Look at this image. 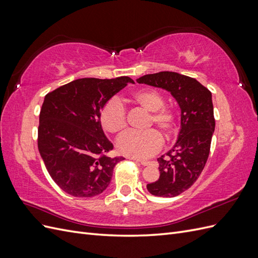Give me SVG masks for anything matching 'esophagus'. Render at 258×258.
<instances>
[{"mask_svg":"<svg viewBox=\"0 0 258 258\" xmlns=\"http://www.w3.org/2000/svg\"><path fill=\"white\" fill-rule=\"evenodd\" d=\"M134 160H135V161H138V162H140V163H141L142 166H147L148 163H150V161H146V160H138V159H134Z\"/></svg>","mask_w":258,"mask_h":258,"instance_id":"esophagus-1","label":"esophagus"}]
</instances>
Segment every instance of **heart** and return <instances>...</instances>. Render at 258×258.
Here are the masks:
<instances>
[{"instance_id":"obj_1","label":"heart","mask_w":258,"mask_h":258,"mask_svg":"<svg viewBox=\"0 0 258 258\" xmlns=\"http://www.w3.org/2000/svg\"><path fill=\"white\" fill-rule=\"evenodd\" d=\"M131 102L150 112L147 126H155L166 138H171L177 131L176 113L165 104L160 92L155 89H141L130 98ZM100 122L110 134H120L127 126L126 108L119 100L111 99L100 111ZM117 150L128 157L146 159L160 151L162 138L155 129L146 131H129L117 140Z\"/></svg>"}]
</instances>
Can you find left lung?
<instances>
[{
  "mask_svg": "<svg viewBox=\"0 0 258 258\" xmlns=\"http://www.w3.org/2000/svg\"><path fill=\"white\" fill-rule=\"evenodd\" d=\"M137 82L168 90L181 107L177 141L157 159L159 178L146 186L154 196H178L197 181L209 157L215 128L212 93L192 77L169 71L147 74Z\"/></svg>",
  "mask_w": 258,
  "mask_h": 258,
  "instance_id": "left-lung-1",
  "label": "left lung"
}]
</instances>
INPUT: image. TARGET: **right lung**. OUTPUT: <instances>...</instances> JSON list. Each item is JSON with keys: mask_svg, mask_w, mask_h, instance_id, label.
Segmentation results:
<instances>
[{"mask_svg": "<svg viewBox=\"0 0 258 258\" xmlns=\"http://www.w3.org/2000/svg\"><path fill=\"white\" fill-rule=\"evenodd\" d=\"M129 83L130 77L80 79L45 96L40 113L37 146L49 175L74 197H95L110 184L114 167L123 157L113 150L100 122L102 106Z\"/></svg>", "mask_w": 258, "mask_h": 258, "instance_id": "right-lung-1", "label": "right lung"}]
</instances>
